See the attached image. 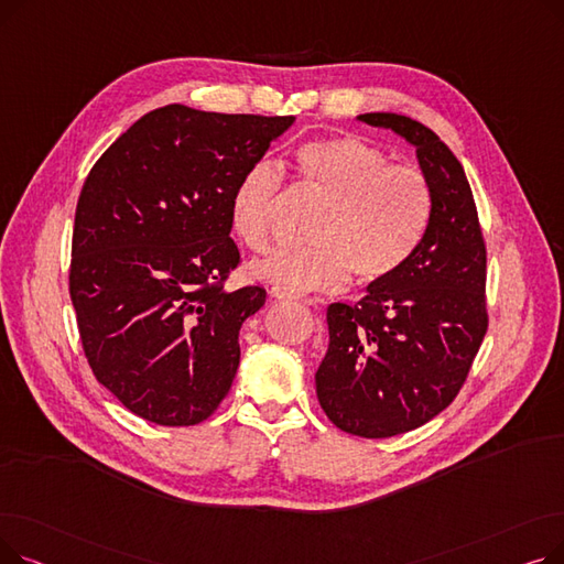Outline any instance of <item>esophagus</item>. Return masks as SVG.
Masks as SVG:
<instances>
[{"label": "esophagus", "mask_w": 564, "mask_h": 564, "mask_svg": "<svg viewBox=\"0 0 564 564\" xmlns=\"http://www.w3.org/2000/svg\"><path fill=\"white\" fill-rule=\"evenodd\" d=\"M272 297H274V300H300L297 294L290 292V290H285V288H279V285H274V288H272Z\"/></svg>", "instance_id": "1"}]
</instances>
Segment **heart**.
<instances>
[{
  "instance_id": "heart-1",
  "label": "heart",
  "mask_w": 564,
  "mask_h": 564,
  "mask_svg": "<svg viewBox=\"0 0 564 564\" xmlns=\"http://www.w3.org/2000/svg\"><path fill=\"white\" fill-rule=\"evenodd\" d=\"M294 158L329 207L311 232L315 245L276 251L253 267L256 276L304 292L338 288L349 274L364 285L398 274L421 247L432 219L425 175L393 166L387 153L357 137L313 139L302 143ZM281 185L279 164L258 160L232 189V226L251 251L270 247Z\"/></svg>"
}]
</instances>
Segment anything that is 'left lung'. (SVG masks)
<instances>
[{"mask_svg": "<svg viewBox=\"0 0 564 564\" xmlns=\"http://www.w3.org/2000/svg\"><path fill=\"white\" fill-rule=\"evenodd\" d=\"M357 118L416 148L432 189L427 232L402 270L370 283L359 304L329 306V349L315 372L317 400L336 427L387 438L425 425L459 393L487 334V253L451 148L409 116Z\"/></svg>", "mask_w": 564, "mask_h": 564, "instance_id": "1", "label": "left lung"}]
</instances>
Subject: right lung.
<instances>
[{
    "mask_svg": "<svg viewBox=\"0 0 564 564\" xmlns=\"http://www.w3.org/2000/svg\"><path fill=\"white\" fill-rule=\"evenodd\" d=\"M294 116L166 105L118 137L88 173L73 230L70 300L88 366L137 416L205 421L240 366L260 285L226 290L240 262L230 198Z\"/></svg>",
    "mask_w": 564,
    "mask_h": 564,
    "instance_id": "1",
    "label": "right lung"
}]
</instances>
